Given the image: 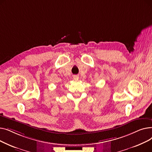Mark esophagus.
I'll return each instance as SVG.
<instances>
[{"mask_svg": "<svg viewBox=\"0 0 152 152\" xmlns=\"http://www.w3.org/2000/svg\"><path fill=\"white\" fill-rule=\"evenodd\" d=\"M73 79H75V81H77L78 79H79V77H78L77 76H73Z\"/></svg>", "mask_w": 152, "mask_h": 152, "instance_id": "34e87169", "label": "esophagus"}]
</instances>
